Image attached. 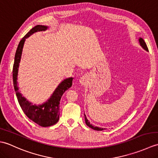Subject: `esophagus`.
Returning <instances> with one entry per match:
<instances>
[{"label": "esophagus", "mask_w": 158, "mask_h": 158, "mask_svg": "<svg viewBox=\"0 0 158 158\" xmlns=\"http://www.w3.org/2000/svg\"><path fill=\"white\" fill-rule=\"evenodd\" d=\"M79 82L82 85H85L86 83H87V77L85 76H83L82 77L80 78Z\"/></svg>", "instance_id": "1"}]
</instances>
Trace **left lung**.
Instances as JSON below:
<instances>
[{
	"label": "left lung",
	"mask_w": 158,
	"mask_h": 158,
	"mask_svg": "<svg viewBox=\"0 0 158 158\" xmlns=\"http://www.w3.org/2000/svg\"><path fill=\"white\" fill-rule=\"evenodd\" d=\"M139 43H140V46H141L142 48H143L144 49H145V50H146V51L148 52L149 50H148V48H147V45H146V43H145V41H144V40H143L142 38H139ZM84 115H85V122L86 125L88 126H89V127H91L92 129H94V130H97V131H102V130H103L104 129L105 130V128H102V127L101 128V127H96V126L95 127L94 126H92V124H90L89 122H88V119H87V117H86V116H85V114H84Z\"/></svg>",
	"instance_id": "1"
}]
</instances>
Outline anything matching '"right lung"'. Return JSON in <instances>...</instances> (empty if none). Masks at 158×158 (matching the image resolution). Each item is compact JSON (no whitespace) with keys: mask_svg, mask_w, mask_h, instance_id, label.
<instances>
[{"mask_svg":"<svg viewBox=\"0 0 158 158\" xmlns=\"http://www.w3.org/2000/svg\"><path fill=\"white\" fill-rule=\"evenodd\" d=\"M48 28V27L46 26L37 25L32 28L27 34L23 36L20 41L18 48H17L13 68V85H14L16 96L18 98L19 105L23 113L30 119H31L32 122L42 127L51 126L58 122L60 116V99H61L63 94L72 86L73 79V77H69V78L64 79L57 87L55 91L50 96V98L42 105H33L31 102L26 100V98L22 96V94L19 92L17 80H18L19 65L20 60H21L23 47L24 45L26 39L29 37L33 33L39 31H45Z\"/></svg>","mask_w":158,"mask_h":158,"instance_id":"obj_1","label":"right lung"}]
</instances>
